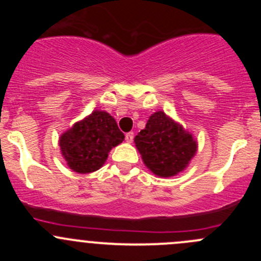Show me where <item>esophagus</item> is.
<instances>
[{"instance_id":"1","label":"esophagus","mask_w":261,"mask_h":261,"mask_svg":"<svg viewBox=\"0 0 261 261\" xmlns=\"http://www.w3.org/2000/svg\"><path fill=\"white\" fill-rule=\"evenodd\" d=\"M125 140L127 141V143H131V141L134 140V133H127L125 135Z\"/></svg>"}]
</instances>
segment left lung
I'll list each match as a JSON object with an SVG mask.
<instances>
[{
    "mask_svg": "<svg viewBox=\"0 0 261 261\" xmlns=\"http://www.w3.org/2000/svg\"><path fill=\"white\" fill-rule=\"evenodd\" d=\"M144 164L158 177H173L187 168L197 152V141L183 126L158 111L134 139Z\"/></svg>",
    "mask_w": 261,
    "mask_h": 261,
    "instance_id": "1",
    "label": "left lung"
}]
</instances>
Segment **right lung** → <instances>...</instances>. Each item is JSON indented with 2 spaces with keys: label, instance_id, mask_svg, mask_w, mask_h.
Returning <instances> with one entry per match:
<instances>
[{
  "label": "right lung",
  "instance_id": "1",
  "mask_svg": "<svg viewBox=\"0 0 261 261\" xmlns=\"http://www.w3.org/2000/svg\"><path fill=\"white\" fill-rule=\"evenodd\" d=\"M125 139L115 118L105 111H93L75 122L59 139V146L68 167L87 174L98 170L112 147Z\"/></svg>",
  "mask_w": 261,
  "mask_h": 261
}]
</instances>
